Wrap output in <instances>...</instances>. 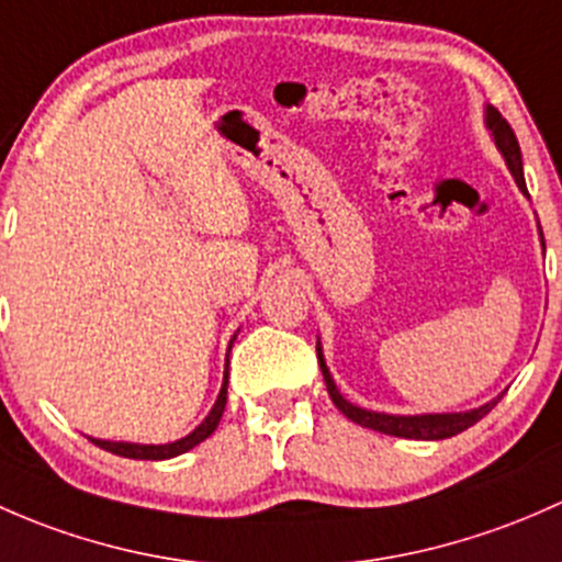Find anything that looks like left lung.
<instances>
[{"label":"left lung","mask_w":562,"mask_h":562,"mask_svg":"<svg viewBox=\"0 0 562 562\" xmlns=\"http://www.w3.org/2000/svg\"><path fill=\"white\" fill-rule=\"evenodd\" d=\"M484 124H487L490 135H493L497 151H501L503 159H506V167H508V172L514 176V181H517L519 192H522L525 196H530L528 187H525L522 154H519V143H517V137H514L508 121L503 119V115L497 113L493 105H487L484 108ZM539 235H541V227H539ZM541 248H543V235H541ZM316 355H319V368L324 375V384H327L329 401L335 403V408H338L346 419L357 422V425H362V427H370V430L386 432V436L416 438V441H441V438H452V436H457V432H462V430H468L471 425H476V422L482 419L484 414H490V411L497 406V401L503 397V395H497L490 403H484V406L471 408V411H452V414H384V411H370V408L355 406V403L346 401V397L340 395L338 386H335V379H333V373H329L327 362H324L319 340H316Z\"/></svg>","instance_id":"8db88e82"}]
</instances>
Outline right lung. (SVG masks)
<instances>
[{
    "label": "right lung",
    "instance_id": "obj_1",
    "mask_svg": "<svg viewBox=\"0 0 562 562\" xmlns=\"http://www.w3.org/2000/svg\"><path fill=\"white\" fill-rule=\"evenodd\" d=\"M238 333H240V329H238ZM238 333H235L233 340H229V349H233ZM229 349H227V366H229ZM227 381H229V370L224 368L222 390H218V397H216V403H213V408L207 411L205 419H202L200 425H196L194 430L189 432V436L178 438V441H170V443H132V441H108V438H91V436H89V441L97 443L100 449H105V452H113L119 457H132V460H170V457L189 452V449H194L196 443L205 441L207 436H213V430H216L218 422H222L224 406H227Z\"/></svg>",
    "mask_w": 562,
    "mask_h": 562
}]
</instances>
